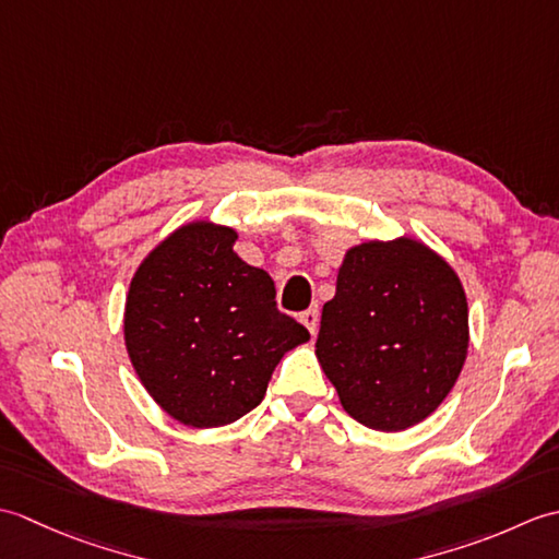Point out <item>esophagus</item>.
Here are the masks:
<instances>
[{"label": "esophagus", "instance_id": "34e87169", "mask_svg": "<svg viewBox=\"0 0 559 559\" xmlns=\"http://www.w3.org/2000/svg\"><path fill=\"white\" fill-rule=\"evenodd\" d=\"M300 322H302V324L307 326V331H310V334L314 336L317 329H319V312L312 307V310H307V312L300 314Z\"/></svg>", "mask_w": 559, "mask_h": 559}]
</instances>
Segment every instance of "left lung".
<instances>
[{
	"instance_id": "left-lung-1",
	"label": "left lung",
	"mask_w": 559,
	"mask_h": 559,
	"mask_svg": "<svg viewBox=\"0 0 559 559\" xmlns=\"http://www.w3.org/2000/svg\"><path fill=\"white\" fill-rule=\"evenodd\" d=\"M468 341L459 273L430 245L401 235L346 249L314 355L350 418L401 432L449 396Z\"/></svg>"
}]
</instances>
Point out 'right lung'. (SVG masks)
<instances>
[{
    "label": "right lung",
    "instance_id": "1",
    "mask_svg": "<svg viewBox=\"0 0 559 559\" xmlns=\"http://www.w3.org/2000/svg\"><path fill=\"white\" fill-rule=\"evenodd\" d=\"M237 233L187 221L141 259L124 302V346L139 382L173 420L197 430L240 420L273 367L310 341L278 312L264 269L235 252Z\"/></svg>",
    "mask_w": 559,
    "mask_h": 559
}]
</instances>
